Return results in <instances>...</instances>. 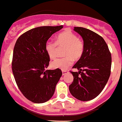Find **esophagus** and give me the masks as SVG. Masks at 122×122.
Segmentation results:
<instances>
[{"mask_svg": "<svg viewBox=\"0 0 122 122\" xmlns=\"http://www.w3.org/2000/svg\"><path fill=\"white\" fill-rule=\"evenodd\" d=\"M68 71H66V70H63V71H62V74L65 75L66 74L68 73Z\"/></svg>", "mask_w": 122, "mask_h": 122, "instance_id": "obj_1", "label": "esophagus"}]
</instances>
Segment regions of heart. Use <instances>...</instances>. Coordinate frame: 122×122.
Instances as JSON below:
<instances>
[{
    "label": "heart",
    "instance_id": "b5f03b06",
    "mask_svg": "<svg viewBox=\"0 0 122 122\" xmlns=\"http://www.w3.org/2000/svg\"><path fill=\"white\" fill-rule=\"evenodd\" d=\"M57 46H64V57L57 58L51 63L52 68L66 70L73 63V59L79 60L84 52V43L70 30H66L56 37L54 42L48 41L45 45L46 52L51 59L56 57Z\"/></svg>",
    "mask_w": 122,
    "mask_h": 122
}]
</instances>
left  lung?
<instances>
[{
  "label": "left lung",
  "mask_w": 122,
  "mask_h": 122,
  "mask_svg": "<svg viewBox=\"0 0 122 122\" xmlns=\"http://www.w3.org/2000/svg\"><path fill=\"white\" fill-rule=\"evenodd\" d=\"M81 36L84 52L71 71L74 77L69 89L72 96L81 101H89L102 91L111 74V54L102 37L94 31L82 27H74Z\"/></svg>",
  "instance_id": "8db88e82"
}]
</instances>
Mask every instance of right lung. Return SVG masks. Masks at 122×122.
Masks as SVG:
<instances>
[{
    "instance_id": "right-lung-1",
    "label": "right lung",
    "mask_w": 122,
    "mask_h": 122,
    "mask_svg": "<svg viewBox=\"0 0 122 122\" xmlns=\"http://www.w3.org/2000/svg\"><path fill=\"white\" fill-rule=\"evenodd\" d=\"M62 28V25L35 28L22 34L15 42L12 71L20 91L33 103H42L50 100L62 76L60 69L46 70L50 59L45 45Z\"/></svg>"
}]
</instances>
